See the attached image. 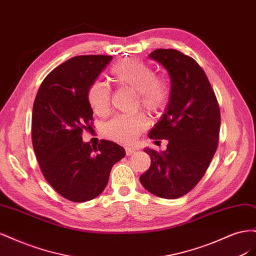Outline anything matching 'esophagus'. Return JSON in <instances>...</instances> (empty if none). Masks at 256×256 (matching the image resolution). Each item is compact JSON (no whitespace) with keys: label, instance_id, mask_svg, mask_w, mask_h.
I'll return each mask as SVG.
<instances>
[{"label":"esophagus","instance_id":"1","mask_svg":"<svg viewBox=\"0 0 256 256\" xmlns=\"http://www.w3.org/2000/svg\"><path fill=\"white\" fill-rule=\"evenodd\" d=\"M125 150H126V154H127V156H130V154H132L136 152V150L130 148V147H126Z\"/></svg>","mask_w":256,"mask_h":256}]
</instances>
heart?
I'll return each instance as SVG.
<instances>
[{"mask_svg":"<svg viewBox=\"0 0 256 256\" xmlns=\"http://www.w3.org/2000/svg\"><path fill=\"white\" fill-rule=\"evenodd\" d=\"M111 79L118 88H130L136 92L138 106L154 113L164 109L170 97V85L164 76L142 60L127 58L112 66ZM88 100L94 112L100 116L110 110L111 92L102 82H94L88 90ZM150 118L144 114L120 116L104 124L102 134L108 140L122 144L134 142L150 126Z\"/></svg>","mask_w":256,"mask_h":256,"instance_id":"1","label":"heart"}]
</instances>
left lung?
<instances>
[{
    "label": "left lung",
    "instance_id": "1",
    "mask_svg": "<svg viewBox=\"0 0 256 256\" xmlns=\"http://www.w3.org/2000/svg\"><path fill=\"white\" fill-rule=\"evenodd\" d=\"M171 79L166 112L148 136L168 140L164 152L145 148L150 168L140 176L143 187L162 198H178L196 187L208 168L219 142L220 109L207 76L196 62L174 49H157ZM159 142V141H156Z\"/></svg>",
    "mask_w": 256,
    "mask_h": 256
}]
</instances>
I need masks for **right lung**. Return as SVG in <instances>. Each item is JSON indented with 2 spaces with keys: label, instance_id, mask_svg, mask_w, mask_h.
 <instances>
[{
  "label": "right lung",
  "instance_id": "right-lung-1",
  "mask_svg": "<svg viewBox=\"0 0 256 256\" xmlns=\"http://www.w3.org/2000/svg\"><path fill=\"white\" fill-rule=\"evenodd\" d=\"M113 58L80 56L60 64L42 81L33 106L32 142L42 172L63 198L81 203L95 198L109 182L112 166L125 150L102 140L82 141L90 130L92 110L88 90Z\"/></svg>",
  "mask_w": 256,
  "mask_h": 256
}]
</instances>
